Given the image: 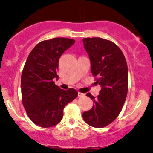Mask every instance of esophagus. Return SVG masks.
<instances>
[{
  "instance_id": "34e87169",
  "label": "esophagus",
  "mask_w": 153,
  "mask_h": 153,
  "mask_svg": "<svg viewBox=\"0 0 153 153\" xmlns=\"http://www.w3.org/2000/svg\"><path fill=\"white\" fill-rule=\"evenodd\" d=\"M78 96L79 97H84L85 96V94H83V93H78Z\"/></svg>"
}]
</instances>
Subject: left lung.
Returning <instances> with one entry per match:
<instances>
[{
	"label": "left lung",
	"mask_w": 153,
	"mask_h": 153,
	"mask_svg": "<svg viewBox=\"0 0 153 153\" xmlns=\"http://www.w3.org/2000/svg\"><path fill=\"white\" fill-rule=\"evenodd\" d=\"M84 49L91 61V72L101 86L97 98L88 93L94 102L91 109L83 113L88 125L100 128L111 123L122 110L126 100L128 70L120 48L100 37L83 39Z\"/></svg>",
	"instance_id": "8db88e82"
}]
</instances>
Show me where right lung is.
I'll list each match as a JSON object with an SVG mask.
<instances>
[{"label": "right lung", "instance_id": "add662e5", "mask_svg": "<svg viewBox=\"0 0 153 153\" xmlns=\"http://www.w3.org/2000/svg\"><path fill=\"white\" fill-rule=\"evenodd\" d=\"M74 39L57 37L42 41L29 54L23 70L22 102L31 120L42 127H51L61 121L63 109L78 95L74 88L65 91L55 85L58 79V60Z\"/></svg>", "mask_w": 153, "mask_h": 153}]
</instances>
